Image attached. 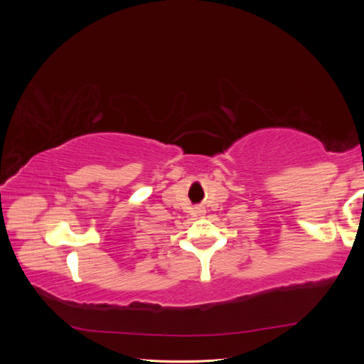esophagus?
<instances>
[{
    "label": "esophagus",
    "instance_id": "1",
    "mask_svg": "<svg viewBox=\"0 0 364 364\" xmlns=\"http://www.w3.org/2000/svg\"><path fill=\"white\" fill-rule=\"evenodd\" d=\"M199 213H200V214H202V213H203V211H202V209H200V211H199Z\"/></svg>",
    "mask_w": 364,
    "mask_h": 364
}]
</instances>
